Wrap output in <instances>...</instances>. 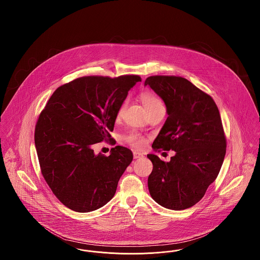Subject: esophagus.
I'll return each instance as SVG.
<instances>
[{
	"instance_id": "1",
	"label": "esophagus",
	"mask_w": 260,
	"mask_h": 260,
	"mask_svg": "<svg viewBox=\"0 0 260 260\" xmlns=\"http://www.w3.org/2000/svg\"><path fill=\"white\" fill-rule=\"evenodd\" d=\"M144 155L142 154V153H140V152H137V151H135L134 152V158L135 159H139V158H142Z\"/></svg>"
}]
</instances>
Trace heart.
<instances>
[{
    "instance_id": "obj_1",
    "label": "heart",
    "mask_w": 260,
    "mask_h": 260,
    "mask_svg": "<svg viewBox=\"0 0 260 260\" xmlns=\"http://www.w3.org/2000/svg\"><path fill=\"white\" fill-rule=\"evenodd\" d=\"M141 101L145 107L146 110L149 109H152V108H155V107H158V106H161V102L160 101V99H158L156 95H154L153 93L151 92H143L141 94ZM125 102L123 104V107L124 106ZM128 141L136 147H141L143 146L144 144V140L138 136V135H131L128 136Z\"/></svg>"
}]
</instances>
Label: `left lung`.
I'll return each instance as SVG.
<instances>
[{"label":"left lung","mask_w":260,"mask_h":260,"mask_svg":"<svg viewBox=\"0 0 260 260\" xmlns=\"http://www.w3.org/2000/svg\"><path fill=\"white\" fill-rule=\"evenodd\" d=\"M144 86L162 99L169 116L152 147L175 152L170 161L147 155L153 164L149 192L166 209L185 210L204 197L221 169L226 139L220 114L213 99L184 78L152 76Z\"/></svg>","instance_id":"left-lung-1"}]
</instances>
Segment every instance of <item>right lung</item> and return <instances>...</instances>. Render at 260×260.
I'll return each instance as SVG.
<instances>
[{"instance_id": "add662e5", "label": "right lung", "mask_w": 260, "mask_h": 260, "mask_svg": "<svg viewBox=\"0 0 260 260\" xmlns=\"http://www.w3.org/2000/svg\"><path fill=\"white\" fill-rule=\"evenodd\" d=\"M139 76H87L55 89L35 128L42 174L64 206L78 212L98 210L111 200L133 161L129 149L116 146L108 157L93 145L112 141L110 133L128 90Z\"/></svg>"}]
</instances>
